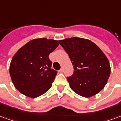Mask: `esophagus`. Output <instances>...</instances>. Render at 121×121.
Returning <instances> with one entry per match:
<instances>
[{
  "mask_svg": "<svg viewBox=\"0 0 121 121\" xmlns=\"http://www.w3.org/2000/svg\"><path fill=\"white\" fill-rule=\"evenodd\" d=\"M60 73H62V72H63V71H64V69H63V68H61V69H60Z\"/></svg>",
  "mask_w": 121,
  "mask_h": 121,
  "instance_id": "esophagus-1",
  "label": "esophagus"
}]
</instances>
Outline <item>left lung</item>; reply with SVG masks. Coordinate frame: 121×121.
Masks as SVG:
<instances>
[{"label": "left lung", "instance_id": "obj_1", "mask_svg": "<svg viewBox=\"0 0 121 121\" xmlns=\"http://www.w3.org/2000/svg\"><path fill=\"white\" fill-rule=\"evenodd\" d=\"M73 65V73L67 77L70 88L78 95L90 97L101 91L111 73L105 54L91 40L73 37L59 40Z\"/></svg>", "mask_w": 121, "mask_h": 121}]
</instances>
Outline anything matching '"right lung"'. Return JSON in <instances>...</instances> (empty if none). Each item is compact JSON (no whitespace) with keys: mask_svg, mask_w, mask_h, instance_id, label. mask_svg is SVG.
I'll list each match as a JSON object with an SVG mask.
<instances>
[{"mask_svg":"<svg viewBox=\"0 0 121 121\" xmlns=\"http://www.w3.org/2000/svg\"><path fill=\"white\" fill-rule=\"evenodd\" d=\"M59 46L58 41L34 39L17 51L10 62L12 83L23 95L36 98L52 87L57 71L52 69L49 55Z\"/></svg>","mask_w":121,"mask_h":121,"instance_id":"right-lung-1","label":"right lung"}]
</instances>
